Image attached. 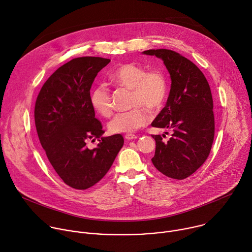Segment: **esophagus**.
Listing matches in <instances>:
<instances>
[{
  "instance_id": "34e87169",
  "label": "esophagus",
  "mask_w": 252,
  "mask_h": 252,
  "mask_svg": "<svg viewBox=\"0 0 252 252\" xmlns=\"http://www.w3.org/2000/svg\"><path fill=\"white\" fill-rule=\"evenodd\" d=\"M125 138H126V140H131V139H135V138H136V135L131 134V133H127V134L125 135Z\"/></svg>"
}]
</instances>
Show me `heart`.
Returning <instances> with one entry per match:
<instances>
[{"label": "heart", "mask_w": 252, "mask_h": 252, "mask_svg": "<svg viewBox=\"0 0 252 252\" xmlns=\"http://www.w3.org/2000/svg\"><path fill=\"white\" fill-rule=\"evenodd\" d=\"M109 79L118 87L131 91L128 112L117 114L107 124L112 133L132 132L151 121L152 111H158L167 96V81L160 70H150L135 63H123L110 71ZM94 111L103 118L113 113L111 94L103 85L95 86L90 94Z\"/></svg>", "instance_id": "1"}]
</instances>
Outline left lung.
<instances>
[{"mask_svg": "<svg viewBox=\"0 0 252 252\" xmlns=\"http://www.w3.org/2000/svg\"><path fill=\"white\" fill-rule=\"evenodd\" d=\"M143 55L163 61L171 86L165 106L152 126L171 129V137L156 140L152 161L156 168L174 179H185L206 160L214 137L211 91L202 71L189 59L167 49L148 50ZM164 136V134H162Z\"/></svg>", "mask_w": 252, "mask_h": 252, "instance_id": "1", "label": "left lung"}]
</instances>
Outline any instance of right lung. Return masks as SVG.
<instances>
[{"instance_id":"add662e5","label":"right lung","mask_w":252,"mask_h":252,"mask_svg":"<svg viewBox=\"0 0 252 252\" xmlns=\"http://www.w3.org/2000/svg\"><path fill=\"white\" fill-rule=\"evenodd\" d=\"M111 62L99 57L76 58L47 80L35 100L34 124L52 166L68 187L87 189L105 175L124 146L121 134L104 131L90 102L98 71ZM97 138L93 150L86 141Z\"/></svg>"}]
</instances>
